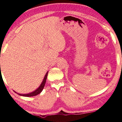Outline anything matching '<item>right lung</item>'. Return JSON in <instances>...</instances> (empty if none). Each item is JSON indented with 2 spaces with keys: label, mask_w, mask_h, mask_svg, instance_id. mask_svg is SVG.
Instances as JSON below:
<instances>
[{
  "label": "right lung",
  "mask_w": 122,
  "mask_h": 122,
  "mask_svg": "<svg viewBox=\"0 0 122 122\" xmlns=\"http://www.w3.org/2000/svg\"><path fill=\"white\" fill-rule=\"evenodd\" d=\"M47 75H48V72H47L46 74L45 75L44 79H43L42 82V83L41 84V85H40V86L38 87L37 89L35 90V91L32 92L28 93V94H20V93H17L20 96H24V97H33V96H35L38 95V94H40V93L42 91L43 88H44L45 83H46V79H47ZM17 93V92H16Z\"/></svg>",
  "instance_id": "add662e5"
}]
</instances>
